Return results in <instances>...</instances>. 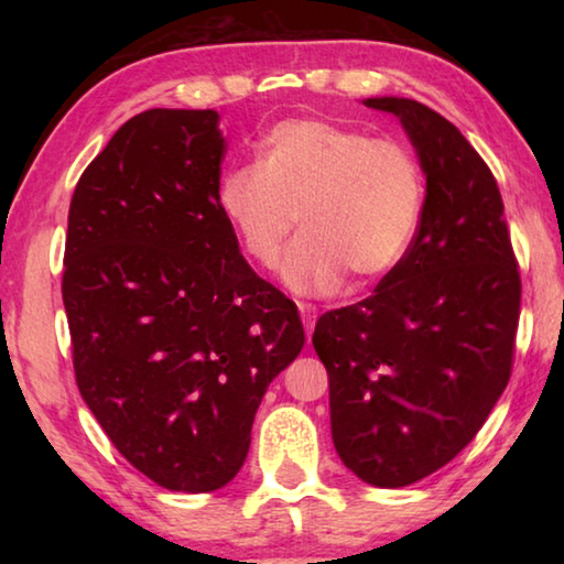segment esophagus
I'll use <instances>...</instances> for the list:
<instances>
[{"instance_id":"34e87169","label":"esophagus","mask_w":564,"mask_h":564,"mask_svg":"<svg viewBox=\"0 0 564 564\" xmlns=\"http://www.w3.org/2000/svg\"><path fill=\"white\" fill-rule=\"evenodd\" d=\"M299 311H301L303 328H305V333H308V338H311V333H313V328H316V321H318V311L313 308V305H308V303H301Z\"/></svg>"}]
</instances>
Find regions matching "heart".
Segmentation results:
<instances>
[{
  "instance_id": "b5f03b06",
  "label": "heart",
  "mask_w": 564,
  "mask_h": 564,
  "mask_svg": "<svg viewBox=\"0 0 564 564\" xmlns=\"http://www.w3.org/2000/svg\"><path fill=\"white\" fill-rule=\"evenodd\" d=\"M256 166L228 169L218 208L243 253L279 263L299 218L283 283L301 295L378 281L403 261L425 212V171L398 139L321 119H285L259 139Z\"/></svg>"
}]
</instances>
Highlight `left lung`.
Instances as JSON below:
<instances>
[{"mask_svg":"<svg viewBox=\"0 0 564 564\" xmlns=\"http://www.w3.org/2000/svg\"><path fill=\"white\" fill-rule=\"evenodd\" d=\"M362 104L403 123L425 212L373 295L323 313L313 348L343 465L376 488H405L451 463L498 403L522 285L498 181L457 127L413 99Z\"/></svg>","mask_w":564,"mask_h":564,"instance_id":"8db88e82","label":"left lung"}]
</instances>
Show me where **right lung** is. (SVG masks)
Instances as JSON below:
<instances>
[{"label": "right lung", "instance_id": "1", "mask_svg": "<svg viewBox=\"0 0 564 564\" xmlns=\"http://www.w3.org/2000/svg\"><path fill=\"white\" fill-rule=\"evenodd\" d=\"M214 109H149L74 188L62 299L84 403L176 492L231 482L256 410L303 348L295 303L256 275L218 208Z\"/></svg>", "mask_w": 564, "mask_h": 564}]
</instances>
